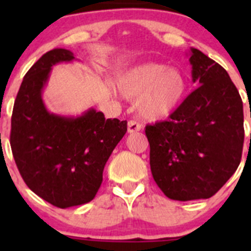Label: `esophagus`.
I'll list each match as a JSON object with an SVG mask.
<instances>
[{"label": "esophagus", "mask_w": 251, "mask_h": 251, "mask_svg": "<svg viewBox=\"0 0 251 251\" xmlns=\"http://www.w3.org/2000/svg\"><path fill=\"white\" fill-rule=\"evenodd\" d=\"M142 128L141 124L137 123V121L135 120H130L127 124V132L128 133H133V132H137V131H140Z\"/></svg>", "instance_id": "1"}]
</instances>
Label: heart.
Returning <instances> with one entry per match:
<instances>
[{"instance_id": "heart-1", "label": "heart", "mask_w": 251, "mask_h": 251, "mask_svg": "<svg viewBox=\"0 0 251 251\" xmlns=\"http://www.w3.org/2000/svg\"><path fill=\"white\" fill-rule=\"evenodd\" d=\"M116 87L128 100L141 98V115L155 121L169 116L181 104L187 92V80L181 70L149 63L125 73Z\"/></svg>"}]
</instances>
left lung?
I'll list each match as a JSON object with an SVG mask.
<instances>
[{
    "instance_id": "8db88e82",
    "label": "left lung",
    "mask_w": 251,
    "mask_h": 251,
    "mask_svg": "<svg viewBox=\"0 0 251 251\" xmlns=\"http://www.w3.org/2000/svg\"><path fill=\"white\" fill-rule=\"evenodd\" d=\"M189 62L198 87L169 120L146 126L154 181L179 201L217 193L239 166L244 143L243 102L228 73L197 48Z\"/></svg>"
}]
</instances>
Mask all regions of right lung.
<instances>
[{
	"instance_id": "right-lung-1",
	"label": "right lung",
	"mask_w": 251,
	"mask_h": 251,
	"mask_svg": "<svg viewBox=\"0 0 251 251\" xmlns=\"http://www.w3.org/2000/svg\"><path fill=\"white\" fill-rule=\"evenodd\" d=\"M73 52L54 48L25 74L12 113L11 148L26 186L54 206L92 201L111 151L127 131V121L105 119L88 109L77 118L46 109L42 90L53 65L72 62Z\"/></svg>"
}]
</instances>
